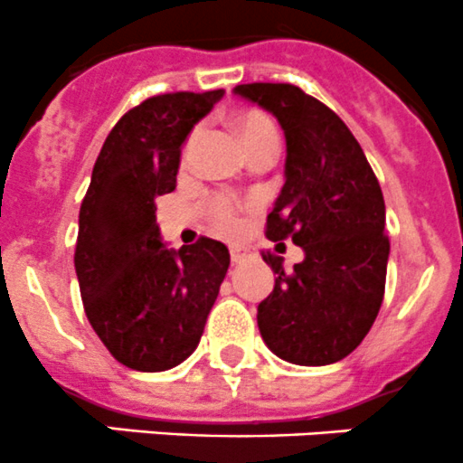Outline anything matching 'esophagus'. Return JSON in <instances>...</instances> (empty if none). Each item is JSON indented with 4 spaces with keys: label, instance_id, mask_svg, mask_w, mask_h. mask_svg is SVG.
Wrapping results in <instances>:
<instances>
[{
    "label": "esophagus",
    "instance_id": "obj_1",
    "mask_svg": "<svg viewBox=\"0 0 463 463\" xmlns=\"http://www.w3.org/2000/svg\"><path fill=\"white\" fill-rule=\"evenodd\" d=\"M250 254V247H232V263H242Z\"/></svg>",
    "mask_w": 463,
    "mask_h": 463
}]
</instances>
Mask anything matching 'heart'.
I'll use <instances>...</instances> for the list:
<instances>
[{"label": "heart", "instance_id": "obj_1", "mask_svg": "<svg viewBox=\"0 0 463 463\" xmlns=\"http://www.w3.org/2000/svg\"><path fill=\"white\" fill-rule=\"evenodd\" d=\"M233 128H236L238 137H241L242 146H245L247 155L254 153V150L265 148V146H279V132L274 126L272 118L263 112H256V109H247L233 117ZM198 130L191 135L189 144H194ZM212 216L213 222L218 225V230L222 232H233L238 225L236 218V204L230 198H216L212 204Z\"/></svg>", "mask_w": 463, "mask_h": 463}]
</instances>
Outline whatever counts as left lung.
Segmentation results:
<instances>
[{"instance_id": "left-lung-1", "label": "left lung", "mask_w": 463, "mask_h": 463, "mask_svg": "<svg viewBox=\"0 0 463 463\" xmlns=\"http://www.w3.org/2000/svg\"><path fill=\"white\" fill-rule=\"evenodd\" d=\"M233 94L277 117L286 135V184L265 236L290 238L304 260L286 272L263 254L274 290L259 304V331L274 355L322 367L346 358L376 322L385 295V200L363 148L322 100L288 82H247Z\"/></svg>"}]
</instances>
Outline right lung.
Returning a JSON list of instances; mask_svg holds the SVG:
<instances>
[{"instance_id":"obj_1","label":"right lung","mask_w":463,"mask_h":463,"mask_svg":"<svg viewBox=\"0 0 463 463\" xmlns=\"http://www.w3.org/2000/svg\"><path fill=\"white\" fill-rule=\"evenodd\" d=\"M225 91L150 96L100 148L80 204L76 277L91 328L135 372H166L198 346L230 268L213 238L168 250L155 200L177 184L182 144Z\"/></svg>"}]
</instances>
